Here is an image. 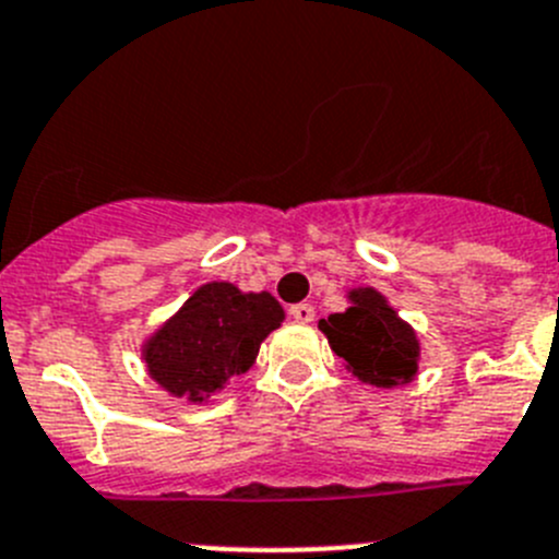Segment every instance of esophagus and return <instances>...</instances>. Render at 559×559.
<instances>
[{
    "label": "esophagus",
    "mask_w": 559,
    "mask_h": 559,
    "mask_svg": "<svg viewBox=\"0 0 559 559\" xmlns=\"http://www.w3.org/2000/svg\"><path fill=\"white\" fill-rule=\"evenodd\" d=\"M290 316H294L296 321H301V324H307V321H313L316 310H313V305H305V301H299V305L290 307Z\"/></svg>",
    "instance_id": "34e87169"
}]
</instances>
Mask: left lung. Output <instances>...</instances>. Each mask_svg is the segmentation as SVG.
Masks as SVG:
<instances>
[{"label": "left lung", "instance_id": "8db88e82", "mask_svg": "<svg viewBox=\"0 0 559 559\" xmlns=\"http://www.w3.org/2000/svg\"><path fill=\"white\" fill-rule=\"evenodd\" d=\"M352 307L319 321L332 352L357 380L377 388L407 385L418 373L421 346L407 321L373 288L349 290Z\"/></svg>", "mask_w": 559, "mask_h": 559}]
</instances>
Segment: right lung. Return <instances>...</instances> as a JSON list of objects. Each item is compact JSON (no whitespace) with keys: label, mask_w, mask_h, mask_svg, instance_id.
I'll list each match as a JSON object with an SVG mask.
<instances>
[{"label":"right lung","mask_w":559,"mask_h":559,"mask_svg":"<svg viewBox=\"0 0 559 559\" xmlns=\"http://www.w3.org/2000/svg\"><path fill=\"white\" fill-rule=\"evenodd\" d=\"M271 294H243L233 283H207L143 343L150 377L171 396L207 402L258 360L260 343L283 324Z\"/></svg>","instance_id":"add662e5"}]
</instances>
